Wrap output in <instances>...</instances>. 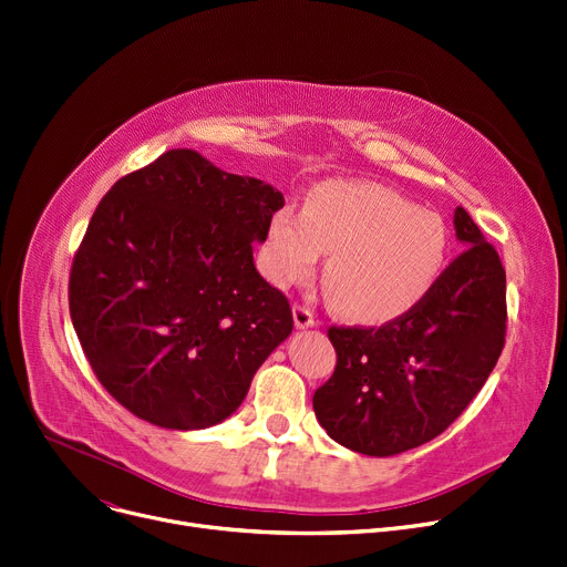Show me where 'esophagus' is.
<instances>
[{
    "label": "esophagus",
    "mask_w": 567,
    "mask_h": 567,
    "mask_svg": "<svg viewBox=\"0 0 567 567\" xmlns=\"http://www.w3.org/2000/svg\"><path fill=\"white\" fill-rule=\"evenodd\" d=\"M293 323H296V328H312V326H317V319H315V315H312V310L310 308H306V306H293Z\"/></svg>",
    "instance_id": "obj_1"
}]
</instances>
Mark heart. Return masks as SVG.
I'll return each mask as SVG.
<instances>
[{"mask_svg":"<svg viewBox=\"0 0 567 567\" xmlns=\"http://www.w3.org/2000/svg\"><path fill=\"white\" fill-rule=\"evenodd\" d=\"M330 252L323 285L334 310L390 323L417 310L449 269L451 239L440 214L375 182H323L306 209L280 207L264 241V271L287 287Z\"/></svg>","mask_w":567,"mask_h":567,"instance_id":"obj_1","label":"heart"}]
</instances>
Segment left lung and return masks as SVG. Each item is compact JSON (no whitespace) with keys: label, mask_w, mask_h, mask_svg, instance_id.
I'll list each match as a JSON object with an SVG mask.
<instances>
[{"label":"left lung","mask_w":567,"mask_h":567,"mask_svg":"<svg viewBox=\"0 0 567 567\" xmlns=\"http://www.w3.org/2000/svg\"><path fill=\"white\" fill-rule=\"evenodd\" d=\"M467 248L424 303L381 328H330V381L315 396L326 433L364 456L437 437L495 369L506 337V271L472 216L454 212Z\"/></svg>","instance_id":"8db88e82"}]
</instances>
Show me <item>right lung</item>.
<instances>
[{
    "mask_svg": "<svg viewBox=\"0 0 567 567\" xmlns=\"http://www.w3.org/2000/svg\"><path fill=\"white\" fill-rule=\"evenodd\" d=\"M282 205L271 184L186 147L100 200L72 261L70 317L97 381L138 420L220 424L291 334L287 298L252 259Z\"/></svg>",
    "mask_w": 567,
    "mask_h": 567,
    "instance_id": "1",
    "label": "right lung"
}]
</instances>
